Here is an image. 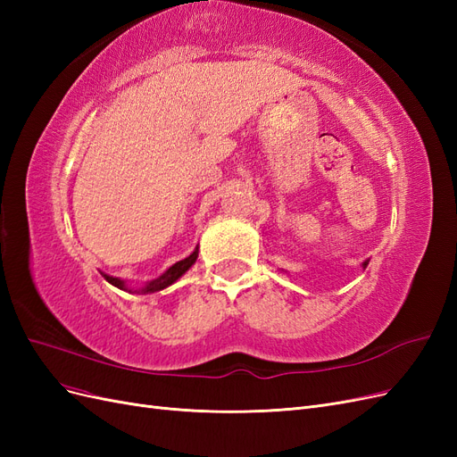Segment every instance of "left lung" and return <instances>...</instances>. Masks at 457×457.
<instances>
[{"mask_svg": "<svg viewBox=\"0 0 457 457\" xmlns=\"http://www.w3.org/2000/svg\"><path fill=\"white\" fill-rule=\"evenodd\" d=\"M366 265H368V261H366V262H364V267H366Z\"/></svg>", "mask_w": 457, "mask_h": 457, "instance_id": "8db88e82", "label": "left lung"}]
</instances>
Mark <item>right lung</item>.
I'll return each mask as SVG.
<instances>
[{"label": "right lung", "instance_id": "1", "mask_svg": "<svg viewBox=\"0 0 457 457\" xmlns=\"http://www.w3.org/2000/svg\"><path fill=\"white\" fill-rule=\"evenodd\" d=\"M196 259H198V247L195 252H192L187 259H183V261H179V262H175L173 267H170L168 270H165L160 278H156V280H152V282H148L141 292L143 294H154V292H160V289H163V287H168V286H171L175 280H179L181 278V276L195 265L196 262ZM104 278H106V282H110L112 286H116V287H120V289H123V292H126V284H123V280H120V278H114V276H108V274H104Z\"/></svg>", "mask_w": 457, "mask_h": 457}]
</instances>
